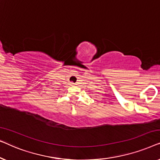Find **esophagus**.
Here are the masks:
<instances>
[{
  "label": "esophagus",
  "mask_w": 160,
  "mask_h": 160,
  "mask_svg": "<svg viewBox=\"0 0 160 160\" xmlns=\"http://www.w3.org/2000/svg\"><path fill=\"white\" fill-rule=\"evenodd\" d=\"M71 86H75L76 84H74V83H73V82H71Z\"/></svg>",
  "instance_id": "obj_1"
}]
</instances>
